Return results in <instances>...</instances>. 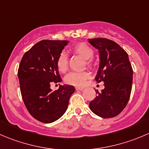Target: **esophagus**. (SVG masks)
<instances>
[{"instance_id": "1", "label": "esophagus", "mask_w": 149, "mask_h": 149, "mask_svg": "<svg viewBox=\"0 0 149 149\" xmlns=\"http://www.w3.org/2000/svg\"><path fill=\"white\" fill-rule=\"evenodd\" d=\"M84 89V87H76V91H82Z\"/></svg>"}]
</instances>
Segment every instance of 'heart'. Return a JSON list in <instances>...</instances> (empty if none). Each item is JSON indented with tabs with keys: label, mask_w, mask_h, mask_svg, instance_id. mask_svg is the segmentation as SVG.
<instances>
[{
	"label": "heart",
	"mask_w": 149,
	"mask_h": 149,
	"mask_svg": "<svg viewBox=\"0 0 149 149\" xmlns=\"http://www.w3.org/2000/svg\"><path fill=\"white\" fill-rule=\"evenodd\" d=\"M72 51L76 54L86 60V64L88 67H92L94 65L92 57L94 55V51L88 44L85 43H78L72 47ZM57 70L60 73H65L67 70L68 66V57L66 53L61 52L57 57L56 61ZM90 78V74L88 72H71L68 73L65 78L66 84L76 86H82L85 84L86 81Z\"/></svg>",
	"instance_id": "obj_1"
}]
</instances>
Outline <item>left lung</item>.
Here are the masks:
<instances>
[{"label":"left lung","instance_id":"obj_1","mask_svg":"<svg viewBox=\"0 0 149 149\" xmlns=\"http://www.w3.org/2000/svg\"><path fill=\"white\" fill-rule=\"evenodd\" d=\"M100 52V65L95 81L104 82V89L89 103L95 114L102 118L117 116L126 107L132 84V65L128 54L114 41L105 38L88 39Z\"/></svg>","mask_w":149,"mask_h":149}]
</instances>
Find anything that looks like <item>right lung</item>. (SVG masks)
<instances>
[{"instance_id":"right-lung-1","label":"right lung","mask_w":149,"mask_h":149,"mask_svg":"<svg viewBox=\"0 0 149 149\" xmlns=\"http://www.w3.org/2000/svg\"><path fill=\"white\" fill-rule=\"evenodd\" d=\"M68 43L42 40L24 53L19 66L20 91L25 107L33 118L44 123H52L64 114L75 92L70 85H60L54 91L50 88L53 82L62 81L56 61Z\"/></svg>"}]
</instances>
